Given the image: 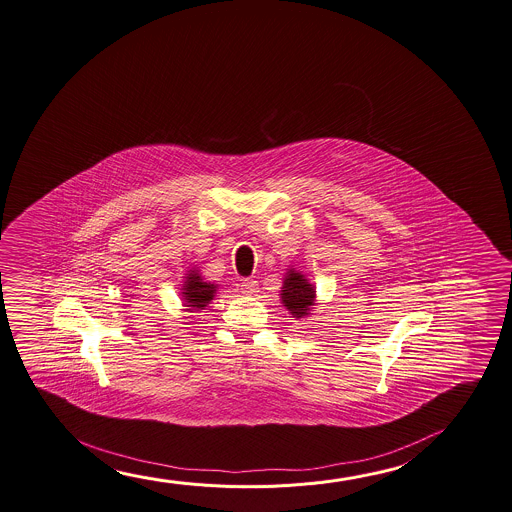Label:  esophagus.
Here are the masks:
<instances>
[{"label":"esophagus","instance_id":"esophagus-1","mask_svg":"<svg viewBox=\"0 0 512 512\" xmlns=\"http://www.w3.org/2000/svg\"><path fill=\"white\" fill-rule=\"evenodd\" d=\"M242 289L243 294H249V296H252V294H256V292H258V281L252 278L243 279Z\"/></svg>","mask_w":512,"mask_h":512}]
</instances>
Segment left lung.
I'll return each instance as SVG.
<instances>
[{"label":"left lung","mask_w":512,"mask_h":512,"mask_svg":"<svg viewBox=\"0 0 512 512\" xmlns=\"http://www.w3.org/2000/svg\"><path fill=\"white\" fill-rule=\"evenodd\" d=\"M279 296L283 301V307H287L292 317L296 319L307 317L310 310L316 307V289L298 270H287Z\"/></svg>","instance_id":"8db88e82"}]
</instances>
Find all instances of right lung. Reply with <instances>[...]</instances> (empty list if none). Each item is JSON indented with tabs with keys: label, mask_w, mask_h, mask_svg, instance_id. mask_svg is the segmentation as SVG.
<instances>
[{
	"label": "right lung",
	"mask_w": 512,
	"mask_h": 512,
	"mask_svg": "<svg viewBox=\"0 0 512 512\" xmlns=\"http://www.w3.org/2000/svg\"><path fill=\"white\" fill-rule=\"evenodd\" d=\"M216 285L211 281H205L200 276V270L189 269L187 270L184 285H182V299L186 305L187 312H200L205 310V307L213 301L214 294H216Z\"/></svg>",
	"instance_id": "right-lung-1"
}]
</instances>
